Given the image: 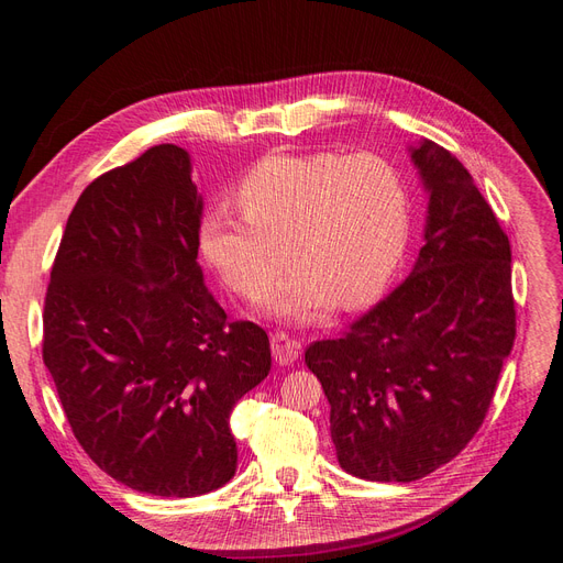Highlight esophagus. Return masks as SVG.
Instances as JSON below:
<instances>
[{
    "label": "esophagus",
    "mask_w": 563,
    "mask_h": 563,
    "mask_svg": "<svg viewBox=\"0 0 563 563\" xmlns=\"http://www.w3.org/2000/svg\"><path fill=\"white\" fill-rule=\"evenodd\" d=\"M269 342H273V356L279 365H290L300 354V342L286 333H275Z\"/></svg>",
    "instance_id": "34e87169"
}]
</instances>
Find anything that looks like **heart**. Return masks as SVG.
I'll return each instance as SVG.
<instances>
[{"label":"heart","mask_w":563,"mask_h":563,"mask_svg":"<svg viewBox=\"0 0 563 563\" xmlns=\"http://www.w3.org/2000/svg\"><path fill=\"white\" fill-rule=\"evenodd\" d=\"M244 219L214 211L198 230L200 254L240 298L309 323L335 302L358 307L389 284L410 235V200L398 167L377 153H269L235 188Z\"/></svg>","instance_id":"obj_1"}]
</instances>
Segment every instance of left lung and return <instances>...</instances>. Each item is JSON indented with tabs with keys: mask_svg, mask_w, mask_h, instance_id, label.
Here are the masks:
<instances>
[{
	"mask_svg": "<svg viewBox=\"0 0 563 563\" xmlns=\"http://www.w3.org/2000/svg\"><path fill=\"white\" fill-rule=\"evenodd\" d=\"M410 156L429 192L410 277L305 352L340 466L373 482H415L466 448L515 342L508 235L448 148L421 140Z\"/></svg>",
	"mask_w": 563,
	"mask_h": 563,
	"instance_id": "1",
	"label": "left lung"
}]
</instances>
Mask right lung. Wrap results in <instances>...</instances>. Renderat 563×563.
<instances>
[{
    "mask_svg": "<svg viewBox=\"0 0 563 563\" xmlns=\"http://www.w3.org/2000/svg\"><path fill=\"white\" fill-rule=\"evenodd\" d=\"M202 196L161 144L74 205L44 302V363L71 431L107 475L200 496L235 475V402L267 373L261 325L228 321L198 265Z\"/></svg>",
    "mask_w": 563,
    "mask_h": 563,
    "instance_id": "add662e5",
    "label": "right lung"
}]
</instances>
